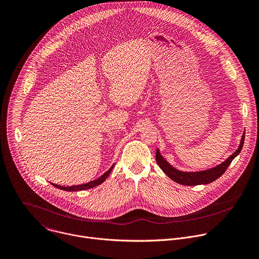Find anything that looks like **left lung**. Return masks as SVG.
I'll list each match as a JSON object with an SVG mask.
<instances>
[{
    "instance_id": "obj_1",
    "label": "left lung",
    "mask_w": 259,
    "mask_h": 259,
    "mask_svg": "<svg viewBox=\"0 0 259 259\" xmlns=\"http://www.w3.org/2000/svg\"><path fill=\"white\" fill-rule=\"evenodd\" d=\"M245 139V133L242 135V139L240 142V145L238 149L230 155L225 161H223L221 164L201 171H182L174 166H171L159 153V150L156 149L155 152V158L156 162L159 165V167L163 170V173L168 176L171 180L175 181L176 183H179L181 185L186 186H195V185H201V184H208L220 178L230 165L232 160L240 153Z\"/></svg>"
}]
</instances>
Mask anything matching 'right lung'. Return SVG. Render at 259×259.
Instances as JSON below:
<instances>
[{
	"label": "right lung",
	"mask_w": 259,
	"mask_h": 259,
	"mask_svg": "<svg viewBox=\"0 0 259 259\" xmlns=\"http://www.w3.org/2000/svg\"><path fill=\"white\" fill-rule=\"evenodd\" d=\"M114 167V164L106 171V173L101 176L100 178H98L97 180H94V181H91L89 183H85V184H81V185H76V186H68V187H65V186H60V185H57V184H53V186H55L56 188H59L61 190H64V191H81V190H88V189H91V188H94L100 184H102L103 182H105V180L108 178V176L111 174V171Z\"/></svg>",
	"instance_id": "right-lung-1"
}]
</instances>
